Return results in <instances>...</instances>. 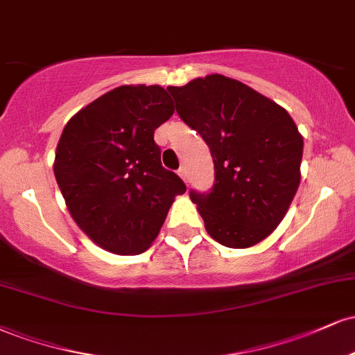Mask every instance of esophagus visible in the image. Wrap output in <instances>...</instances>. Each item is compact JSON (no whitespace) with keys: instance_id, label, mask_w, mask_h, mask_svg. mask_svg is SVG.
Here are the masks:
<instances>
[{"instance_id":"esophagus-1","label":"esophagus","mask_w":355,"mask_h":355,"mask_svg":"<svg viewBox=\"0 0 355 355\" xmlns=\"http://www.w3.org/2000/svg\"><path fill=\"white\" fill-rule=\"evenodd\" d=\"M178 175H180V177H182V180L183 182H189V172H187V166H180V168H178Z\"/></svg>"}]
</instances>
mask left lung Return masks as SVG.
Listing matches in <instances>:
<instances>
[{"label": "left lung", "instance_id": "1", "mask_svg": "<svg viewBox=\"0 0 355 355\" xmlns=\"http://www.w3.org/2000/svg\"><path fill=\"white\" fill-rule=\"evenodd\" d=\"M166 89L214 158L211 189L190 190L210 237L230 248L262 242L299 189L304 140L294 120L275 101L223 75Z\"/></svg>", "mask_w": 355, "mask_h": 355}]
</instances>
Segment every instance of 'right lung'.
Wrapping results in <instances>:
<instances>
[{
    "label": "right lung",
    "instance_id": "obj_1",
    "mask_svg": "<svg viewBox=\"0 0 355 355\" xmlns=\"http://www.w3.org/2000/svg\"><path fill=\"white\" fill-rule=\"evenodd\" d=\"M158 85L118 87L80 110L56 146L55 177L71 217L95 243L140 254L185 183L162 166L153 133L173 115Z\"/></svg>",
    "mask_w": 355,
    "mask_h": 355
}]
</instances>
